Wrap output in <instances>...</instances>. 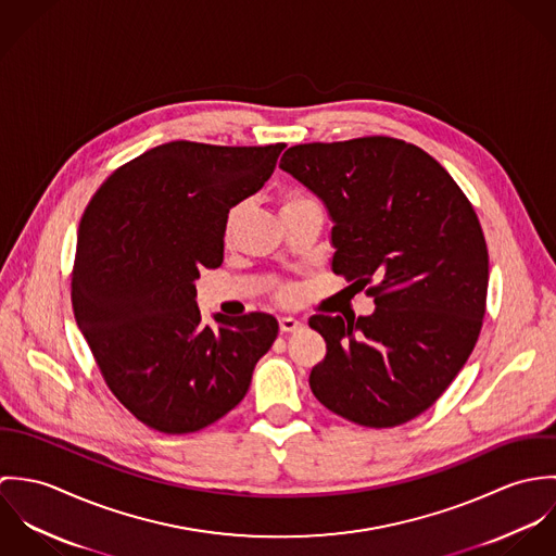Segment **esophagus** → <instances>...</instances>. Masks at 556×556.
<instances>
[{
  "label": "esophagus",
  "mask_w": 556,
  "mask_h": 556,
  "mask_svg": "<svg viewBox=\"0 0 556 556\" xmlns=\"http://www.w3.org/2000/svg\"><path fill=\"white\" fill-rule=\"evenodd\" d=\"M278 323H280V331H287V333L289 331H298L302 327V323L293 317H282Z\"/></svg>",
  "instance_id": "obj_1"
}]
</instances>
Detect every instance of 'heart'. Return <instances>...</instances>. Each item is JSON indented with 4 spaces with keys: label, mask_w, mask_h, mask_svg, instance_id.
<instances>
[{
    "label": "heart",
    "mask_w": 556,
    "mask_h": 556,
    "mask_svg": "<svg viewBox=\"0 0 556 556\" xmlns=\"http://www.w3.org/2000/svg\"><path fill=\"white\" fill-rule=\"evenodd\" d=\"M304 201H313V199H308V197H304V194H295V192L285 194V197H282V210H285V207H291V205H298V203H304ZM236 216H238V210H231L229 216H227V227H225L227 233L231 231V227H233V223H236Z\"/></svg>",
    "instance_id": "b5f03b06"
}]
</instances>
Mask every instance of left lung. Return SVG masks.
I'll list each match as a JSON object with an SVG mask.
<instances>
[{
  "label": "left lung",
  "mask_w": 556,
  "mask_h": 556,
  "mask_svg": "<svg viewBox=\"0 0 556 556\" xmlns=\"http://www.w3.org/2000/svg\"><path fill=\"white\" fill-rule=\"evenodd\" d=\"M280 168L323 201L331 269L375 298L370 317H311L327 355L311 390L336 415L400 426L437 402L467 364L488 291L476 210L424 150L390 137L308 143Z\"/></svg>",
  "instance_id": "1"
}]
</instances>
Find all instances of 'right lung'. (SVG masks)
<instances>
[{"label": "right lung", "instance_id": "1", "mask_svg": "<svg viewBox=\"0 0 556 556\" xmlns=\"http://www.w3.org/2000/svg\"><path fill=\"white\" fill-rule=\"evenodd\" d=\"M282 150L164 143L117 168L80 218L77 325L109 390L159 432H197L236 408L278 336L265 313L203 325L194 282L223 265L231 207Z\"/></svg>", "mask_w": 556, "mask_h": 556}]
</instances>
